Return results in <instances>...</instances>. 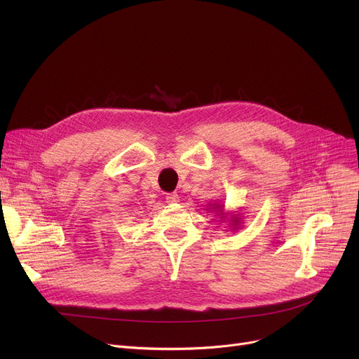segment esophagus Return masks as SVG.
<instances>
[{
  "instance_id": "obj_1",
  "label": "esophagus",
  "mask_w": 359,
  "mask_h": 359,
  "mask_svg": "<svg viewBox=\"0 0 359 359\" xmlns=\"http://www.w3.org/2000/svg\"><path fill=\"white\" fill-rule=\"evenodd\" d=\"M165 202L167 203H177L179 202V195L177 194H167V196H165Z\"/></svg>"
}]
</instances>
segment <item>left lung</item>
<instances>
[{
  "mask_svg": "<svg viewBox=\"0 0 359 359\" xmlns=\"http://www.w3.org/2000/svg\"><path fill=\"white\" fill-rule=\"evenodd\" d=\"M210 211L217 212V215L221 218L219 221H222V219H227V214L224 212V205H219V203H210ZM230 217H231V218H229V219H230V224H231V229H233V231H234V230H237V229H240L241 218L238 217V214H230Z\"/></svg>",
  "mask_w": 359,
  "mask_h": 359,
  "instance_id": "obj_1",
  "label": "left lung"
}]
</instances>
